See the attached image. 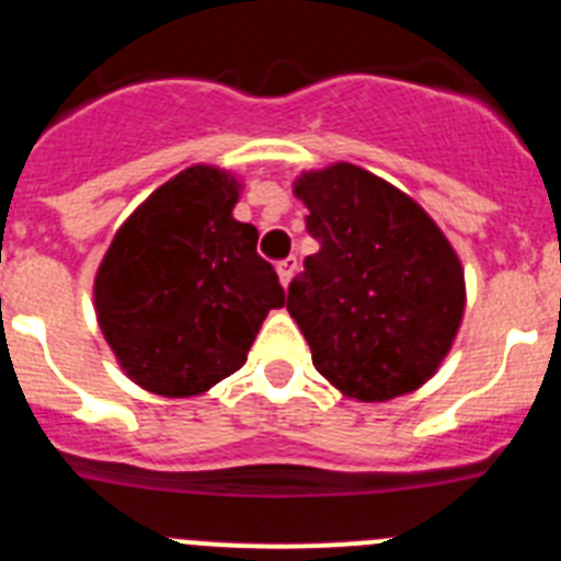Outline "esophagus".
<instances>
[{"instance_id":"34e87169","label":"esophagus","mask_w":561,"mask_h":561,"mask_svg":"<svg viewBox=\"0 0 561 561\" xmlns=\"http://www.w3.org/2000/svg\"><path fill=\"white\" fill-rule=\"evenodd\" d=\"M295 272H297V257L295 255L284 257V261L277 264V277H280V284H284V289H289Z\"/></svg>"}]
</instances>
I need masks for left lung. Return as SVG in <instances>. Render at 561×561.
<instances>
[{"mask_svg": "<svg viewBox=\"0 0 561 561\" xmlns=\"http://www.w3.org/2000/svg\"><path fill=\"white\" fill-rule=\"evenodd\" d=\"M320 250L289 284L286 309L314 368L351 399L388 401L421 388L453 348L463 266L408 193L336 162L295 182Z\"/></svg>", "mask_w": 561, "mask_h": 561, "instance_id": "obj_1", "label": "left lung"}]
</instances>
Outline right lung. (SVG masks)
Masks as SVG:
<instances>
[{"instance_id":"1","label":"right lung","mask_w":561,"mask_h":561,"mask_svg":"<svg viewBox=\"0 0 561 561\" xmlns=\"http://www.w3.org/2000/svg\"><path fill=\"white\" fill-rule=\"evenodd\" d=\"M238 180L193 165L148 196L117 230L95 275V311L121 368L168 399L210 390L247 362L286 291L232 219Z\"/></svg>"}]
</instances>
